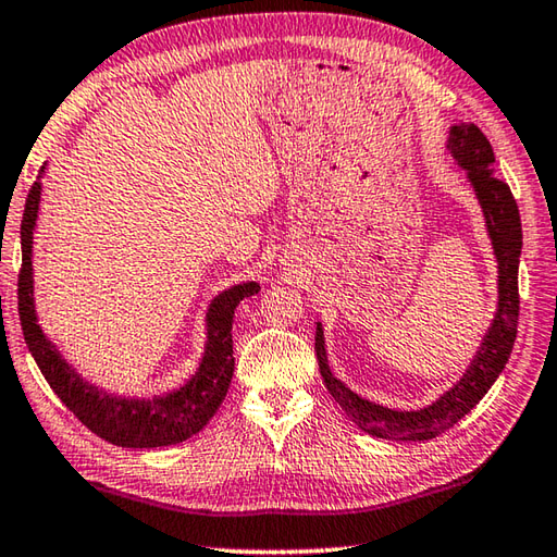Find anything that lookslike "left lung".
Segmentation results:
<instances>
[{
    "label": "left lung",
    "instance_id": "left-lung-1",
    "mask_svg": "<svg viewBox=\"0 0 557 557\" xmlns=\"http://www.w3.org/2000/svg\"><path fill=\"white\" fill-rule=\"evenodd\" d=\"M451 157L466 171L468 183L475 193L485 216L487 236L493 242L497 260V311L495 319L478 347L475 357L456 384L420 410H396L357 396L341 379L333 376L325 355V337L321 323H315V357L325 388L337 406L359 430L381 440L424 442L440 437L468 416L487 394L495 379L503 374L511 347L517 341L519 323V256H521V220L515 195L509 185L493 171L495 154L487 137L473 123H459L449 129L446 139Z\"/></svg>",
    "mask_w": 557,
    "mask_h": 557
}]
</instances>
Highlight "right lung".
Returning <instances> with one entry per match:
<instances>
[{
	"label": "right lung",
	"instance_id": "add662e5",
	"mask_svg": "<svg viewBox=\"0 0 557 557\" xmlns=\"http://www.w3.org/2000/svg\"><path fill=\"white\" fill-rule=\"evenodd\" d=\"M42 171L46 166L40 169V176ZM40 176L30 185L24 220H21L18 319L28 352L58 398L101 440L125 446V449H157V446L190 440L222 406L234 376V311L238 301L258 294L260 285L242 282L212 299L205 315L207 343L200 367L183 386L151 398L108 394L106 388L89 384L76 372L38 323L36 301H33V232H36L40 207Z\"/></svg>",
	"mask_w": 557,
	"mask_h": 557
}]
</instances>
